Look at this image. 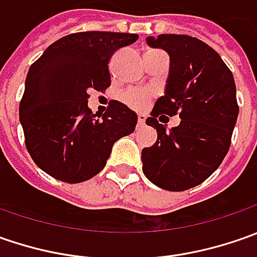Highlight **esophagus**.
I'll use <instances>...</instances> for the list:
<instances>
[{
    "label": "esophagus",
    "instance_id": "34e87169",
    "mask_svg": "<svg viewBox=\"0 0 257 257\" xmlns=\"http://www.w3.org/2000/svg\"><path fill=\"white\" fill-rule=\"evenodd\" d=\"M146 121V115L144 114H139L137 115V127H142Z\"/></svg>",
    "mask_w": 257,
    "mask_h": 257
}]
</instances>
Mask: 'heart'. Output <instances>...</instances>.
Wrapping results in <instances>:
<instances>
[{
  "label": "heart",
  "mask_w": 257,
  "mask_h": 257,
  "mask_svg": "<svg viewBox=\"0 0 257 257\" xmlns=\"http://www.w3.org/2000/svg\"><path fill=\"white\" fill-rule=\"evenodd\" d=\"M150 98H152V94L147 90H137V88H134V90H130V91L123 94L124 103L127 104L128 107L134 108V110H143V108H146L149 101H150Z\"/></svg>",
  "instance_id": "obj_1"
}]
</instances>
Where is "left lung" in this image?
Masks as SVG:
<instances>
[{"mask_svg":"<svg viewBox=\"0 0 257 257\" xmlns=\"http://www.w3.org/2000/svg\"><path fill=\"white\" fill-rule=\"evenodd\" d=\"M146 43L164 50L170 67L164 95L146 120L157 130V140L142 152L143 173L164 190L183 192L212 176L229 152L239 114L234 78L220 55L199 38L160 34ZM167 115L182 121L166 131L158 120Z\"/></svg>","mask_w":257,"mask_h":257,"instance_id":"obj_1","label":"left lung"}]
</instances>
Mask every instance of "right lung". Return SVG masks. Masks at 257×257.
I'll use <instances>...</instances> for the list:
<instances>
[{
	"mask_svg": "<svg viewBox=\"0 0 257 257\" xmlns=\"http://www.w3.org/2000/svg\"><path fill=\"white\" fill-rule=\"evenodd\" d=\"M139 35L85 31L65 35L30 67L20 103L27 150L34 163L57 180L81 183L101 172L113 144L134 132L137 114L110 101L97 118L88 91L110 87L108 60Z\"/></svg>",
	"mask_w": 257,
	"mask_h": 257,
	"instance_id": "add662e5",
	"label": "right lung"
}]
</instances>
